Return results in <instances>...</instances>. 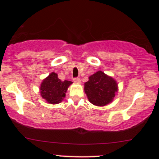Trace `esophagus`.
Returning a JSON list of instances; mask_svg holds the SVG:
<instances>
[{
	"label": "esophagus",
	"instance_id": "1",
	"mask_svg": "<svg viewBox=\"0 0 159 159\" xmlns=\"http://www.w3.org/2000/svg\"><path fill=\"white\" fill-rule=\"evenodd\" d=\"M73 81L75 83H81V79H80V78H74Z\"/></svg>",
	"mask_w": 159,
	"mask_h": 159
}]
</instances>
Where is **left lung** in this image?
<instances>
[{"mask_svg": "<svg viewBox=\"0 0 159 159\" xmlns=\"http://www.w3.org/2000/svg\"><path fill=\"white\" fill-rule=\"evenodd\" d=\"M84 90L91 103L96 106H104L110 103L117 91V84L114 78L102 71L90 76L84 84Z\"/></svg>", "mask_w": 159, "mask_h": 159, "instance_id": "1", "label": "left lung"}]
</instances>
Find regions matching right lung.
<instances>
[{
    "label": "right lung",
    "mask_w": 159,
    "mask_h": 159,
    "mask_svg": "<svg viewBox=\"0 0 159 159\" xmlns=\"http://www.w3.org/2000/svg\"><path fill=\"white\" fill-rule=\"evenodd\" d=\"M72 81H63L57 78V74L52 72L43 80L40 87V93L48 103L58 104L65 97L66 92Z\"/></svg>",
    "instance_id": "obj_1"
}]
</instances>
